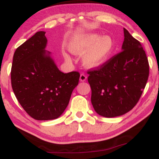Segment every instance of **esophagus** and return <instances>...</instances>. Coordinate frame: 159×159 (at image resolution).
I'll return each instance as SVG.
<instances>
[{
	"label": "esophagus",
	"mask_w": 159,
	"mask_h": 159,
	"mask_svg": "<svg viewBox=\"0 0 159 159\" xmlns=\"http://www.w3.org/2000/svg\"><path fill=\"white\" fill-rule=\"evenodd\" d=\"M86 80H87V75L83 73L81 74V75H80V81L84 82V81H85Z\"/></svg>",
	"instance_id": "obj_1"
}]
</instances>
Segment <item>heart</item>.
Here are the masks:
<instances>
[{
    "mask_svg": "<svg viewBox=\"0 0 159 159\" xmlns=\"http://www.w3.org/2000/svg\"><path fill=\"white\" fill-rule=\"evenodd\" d=\"M71 53L81 56L82 63L85 68L91 69L102 66L112 57L115 50L114 39L109 35L102 36L98 34H84L71 42L69 45ZM65 61L71 62L69 54H63Z\"/></svg>",
    "mask_w": 159,
    "mask_h": 159,
    "instance_id": "1",
    "label": "heart"
}]
</instances>
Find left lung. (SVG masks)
I'll return each mask as SVG.
<instances>
[{
    "label": "left lung",
    "mask_w": 159,
    "mask_h": 159,
    "mask_svg": "<svg viewBox=\"0 0 159 159\" xmlns=\"http://www.w3.org/2000/svg\"><path fill=\"white\" fill-rule=\"evenodd\" d=\"M122 52L96 70L88 82L95 111L105 117L126 114L135 106L149 77V63L140 42L123 28Z\"/></svg>",
    "instance_id": "8db88e82"
}]
</instances>
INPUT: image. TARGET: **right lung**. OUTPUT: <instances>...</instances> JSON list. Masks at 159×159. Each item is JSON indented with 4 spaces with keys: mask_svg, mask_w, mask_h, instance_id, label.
I'll return each mask as SVG.
<instances>
[{
    "mask_svg": "<svg viewBox=\"0 0 159 159\" xmlns=\"http://www.w3.org/2000/svg\"><path fill=\"white\" fill-rule=\"evenodd\" d=\"M45 31L36 32L16 50L11 69V83L24 110L37 120L61 116L78 84L77 72L63 73L52 53L45 50Z\"/></svg>",
    "mask_w": 159,
    "mask_h": 159,
    "instance_id": "right-lung-1",
    "label": "right lung"
}]
</instances>
